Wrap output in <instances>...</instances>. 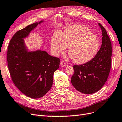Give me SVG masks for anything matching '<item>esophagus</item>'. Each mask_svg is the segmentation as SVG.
<instances>
[{"label": "esophagus", "instance_id": "1", "mask_svg": "<svg viewBox=\"0 0 122 122\" xmlns=\"http://www.w3.org/2000/svg\"><path fill=\"white\" fill-rule=\"evenodd\" d=\"M60 65L62 67H65L66 66V62L63 61H62L60 62Z\"/></svg>", "mask_w": 122, "mask_h": 122}]
</instances>
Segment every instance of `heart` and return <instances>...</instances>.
Instances as JSON below:
<instances>
[{"label": "heart", "mask_w": 122, "mask_h": 122, "mask_svg": "<svg viewBox=\"0 0 122 122\" xmlns=\"http://www.w3.org/2000/svg\"><path fill=\"white\" fill-rule=\"evenodd\" d=\"M69 54L73 61L84 63L95 57L99 49L100 43L88 28L80 24L73 25L64 33L56 31L51 42L53 54L58 56L66 51L69 46Z\"/></svg>", "instance_id": "obj_1"}]
</instances>
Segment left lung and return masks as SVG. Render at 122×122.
I'll use <instances>...</instances> for the list:
<instances>
[{
	"label": "left lung",
	"mask_w": 122,
	"mask_h": 122,
	"mask_svg": "<svg viewBox=\"0 0 122 122\" xmlns=\"http://www.w3.org/2000/svg\"><path fill=\"white\" fill-rule=\"evenodd\" d=\"M102 34L100 50L95 56L86 63L73 66L71 82L81 92L92 94L99 90L106 82L111 66L112 45L106 29L99 23Z\"/></svg>",
	"instance_id": "obj_1"
}]
</instances>
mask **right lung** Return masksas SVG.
<instances>
[{"label":"right lung","instance_id":"obj_1","mask_svg":"<svg viewBox=\"0 0 122 122\" xmlns=\"http://www.w3.org/2000/svg\"><path fill=\"white\" fill-rule=\"evenodd\" d=\"M36 22L16 32L8 46L7 62L13 83L25 95L36 99L43 97L51 88L54 72L60 59L45 51L27 52L23 38L37 26Z\"/></svg>","mask_w":122,"mask_h":122}]
</instances>
